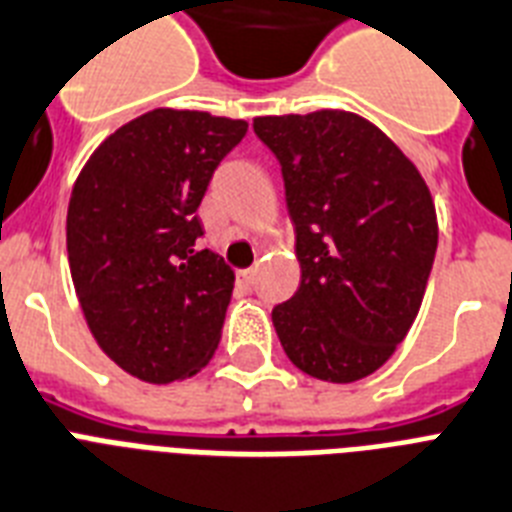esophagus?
Returning <instances> with one entry per match:
<instances>
[{"instance_id": "34e87169", "label": "esophagus", "mask_w": 512, "mask_h": 512, "mask_svg": "<svg viewBox=\"0 0 512 512\" xmlns=\"http://www.w3.org/2000/svg\"><path fill=\"white\" fill-rule=\"evenodd\" d=\"M255 278H257V268L239 270V281H242L244 286H252V284H255Z\"/></svg>"}]
</instances>
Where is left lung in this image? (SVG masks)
<instances>
[{
    "label": "left lung",
    "mask_w": 512,
    "mask_h": 512,
    "mask_svg": "<svg viewBox=\"0 0 512 512\" xmlns=\"http://www.w3.org/2000/svg\"><path fill=\"white\" fill-rule=\"evenodd\" d=\"M255 134L281 162L302 281L273 307L286 357L352 384L394 355L421 310L439 226L413 162L347 110L265 115Z\"/></svg>",
    "instance_id": "obj_1"
}]
</instances>
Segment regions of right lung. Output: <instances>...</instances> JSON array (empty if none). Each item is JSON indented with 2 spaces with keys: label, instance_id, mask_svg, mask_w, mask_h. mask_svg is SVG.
Segmentation results:
<instances>
[{
  "label": "right lung",
  "instance_id": "add662e5",
  "mask_svg": "<svg viewBox=\"0 0 512 512\" xmlns=\"http://www.w3.org/2000/svg\"><path fill=\"white\" fill-rule=\"evenodd\" d=\"M247 120L157 107L107 136L68 205V263L91 336L112 363L170 384L210 363L234 270L197 252V207Z\"/></svg>",
  "mask_w": 512,
  "mask_h": 512
}]
</instances>
